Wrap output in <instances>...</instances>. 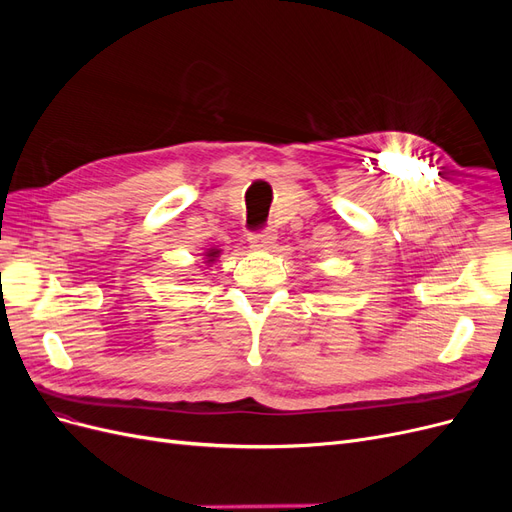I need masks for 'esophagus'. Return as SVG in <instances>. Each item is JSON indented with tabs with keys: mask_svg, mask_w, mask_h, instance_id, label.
Segmentation results:
<instances>
[{
	"mask_svg": "<svg viewBox=\"0 0 512 512\" xmlns=\"http://www.w3.org/2000/svg\"><path fill=\"white\" fill-rule=\"evenodd\" d=\"M273 241H275V230L273 228H265L262 232H256V235H250V247L256 252L269 250Z\"/></svg>",
	"mask_w": 512,
	"mask_h": 512,
	"instance_id": "esophagus-1",
	"label": "esophagus"
}]
</instances>
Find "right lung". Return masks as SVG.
<instances>
[{
    "label": "right lung",
    "mask_w": 512,
    "mask_h": 512,
    "mask_svg": "<svg viewBox=\"0 0 512 512\" xmlns=\"http://www.w3.org/2000/svg\"><path fill=\"white\" fill-rule=\"evenodd\" d=\"M220 254H222L220 247H207V250L203 252V265H205V267H211L213 262L220 258Z\"/></svg>",
    "instance_id": "add662e5"
}]
</instances>
